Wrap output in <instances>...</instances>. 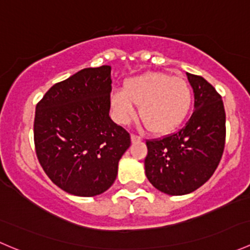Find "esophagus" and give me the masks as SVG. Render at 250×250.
Returning a JSON list of instances; mask_svg holds the SVG:
<instances>
[{
	"label": "esophagus",
	"instance_id": "obj_1",
	"mask_svg": "<svg viewBox=\"0 0 250 250\" xmlns=\"http://www.w3.org/2000/svg\"><path fill=\"white\" fill-rule=\"evenodd\" d=\"M139 140H143V138H141L140 135L132 134V141H139Z\"/></svg>",
	"mask_w": 250,
	"mask_h": 250
}]
</instances>
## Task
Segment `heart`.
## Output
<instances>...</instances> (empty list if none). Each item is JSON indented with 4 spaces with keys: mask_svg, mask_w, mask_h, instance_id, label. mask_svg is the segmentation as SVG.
Segmentation results:
<instances>
[{
    "mask_svg": "<svg viewBox=\"0 0 250 250\" xmlns=\"http://www.w3.org/2000/svg\"><path fill=\"white\" fill-rule=\"evenodd\" d=\"M109 102L117 122L129 123L134 118L137 105L145 127L153 134L165 135L176 129L188 115L192 89L181 77L147 72L125 80L123 89L111 92Z\"/></svg>",
    "mask_w": 250,
    "mask_h": 250,
    "instance_id": "1",
    "label": "heart"
}]
</instances>
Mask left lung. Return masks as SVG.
<instances>
[{"instance_id":"1","label":"left lung","mask_w":250,"mask_h":250,"mask_svg":"<svg viewBox=\"0 0 250 250\" xmlns=\"http://www.w3.org/2000/svg\"><path fill=\"white\" fill-rule=\"evenodd\" d=\"M195 110L181 129L146 140L145 173L157 190L180 196L209 180L225 148L226 115L221 95L203 77L188 74Z\"/></svg>"}]
</instances>
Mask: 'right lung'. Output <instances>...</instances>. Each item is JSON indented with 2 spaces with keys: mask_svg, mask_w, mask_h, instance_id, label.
Here are the masks:
<instances>
[{
  "mask_svg": "<svg viewBox=\"0 0 250 250\" xmlns=\"http://www.w3.org/2000/svg\"><path fill=\"white\" fill-rule=\"evenodd\" d=\"M111 66L88 67L55 83L36 105L35 151L62 190L90 197L106 191L130 135L109 116Z\"/></svg>",
  "mask_w": 250,
  "mask_h": 250,
  "instance_id": "obj_1",
  "label": "right lung"
}]
</instances>
